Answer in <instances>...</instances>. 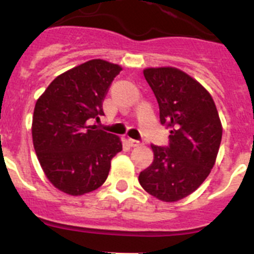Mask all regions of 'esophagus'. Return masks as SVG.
<instances>
[{"label":"esophagus","instance_id":"34e87169","mask_svg":"<svg viewBox=\"0 0 254 254\" xmlns=\"http://www.w3.org/2000/svg\"><path fill=\"white\" fill-rule=\"evenodd\" d=\"M127 143H129L130 147H139L140 145V141L139 140H134V139H127Z\"/></svg>","mask_w":254,"mask_h":254}]
</instances>
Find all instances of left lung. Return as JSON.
I'll list each match as a JSON object with an SVG mask.
<instances>
[{
	"instance_id": "8db88e82",
	"label": "left lung",
	"mask_w": 254,
	"mask_h": 254,
	"mask_svg": "<svg viewBox=\"0 0 254 254\" xmlns=\"http://www.w3.org/2000/svg\"><path fill=\"white\" fill-rule=\"evenodd\" d=\"M144 77L159 105L170 145H152V164L139 175L148 193L175 202L206 180L220 147V119L211 95L196 79L173 67L147 68Z\"/></svg>"
}]
</instances>
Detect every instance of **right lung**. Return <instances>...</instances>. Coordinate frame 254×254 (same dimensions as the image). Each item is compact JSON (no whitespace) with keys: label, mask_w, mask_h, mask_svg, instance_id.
I'll return each instance as SVG.
<instances>
[{"label":"right lung","mask_w":254,"mask_h":254,"mask_svg":"<svg viewBox=\"0 0 254 254\" xmlns=\"http://www.w3.org/2000/svg\"><path fill=\"white\" fill-rule=\"evenodd\" d=\"M122 67L92 59L62 73L35 104L33 143L39 163L54 187L72 196L106 181L120 138L88 122L104 115L102 102Z\"/></svg>","instance_id":"1"}]
</instances>
